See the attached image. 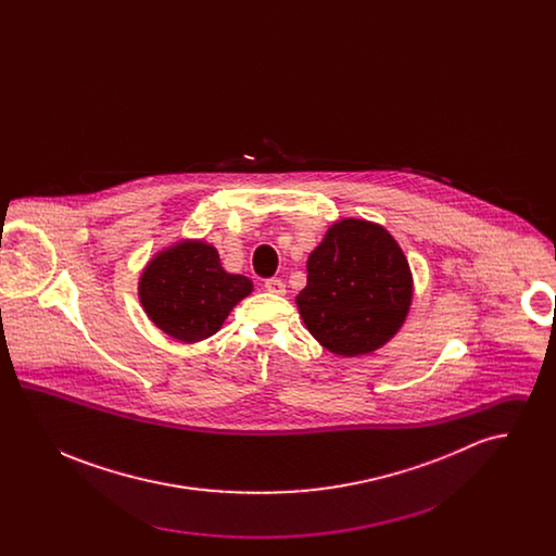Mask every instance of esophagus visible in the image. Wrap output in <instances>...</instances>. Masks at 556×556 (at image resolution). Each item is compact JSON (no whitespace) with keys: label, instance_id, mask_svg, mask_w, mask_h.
<instances>
[{"label":"esophagus","instance_id":"obj_1","mask_svg":"<svg viewBox=\"0 0 556 556\" xmlns=\"http://www.w3.org/2000/svg\"><path fill=\"white\" fill-rule=\"evenodd\" d=\"M265 290L275 295H286V283L281 279H266Z\"/></svg>","mask_w":556,"mask_h":556}]
</instances>
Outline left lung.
<instances>
[{
	"mask_svg": "<svg viewBox=\"0 0 556 556\" xmlns=\"http://www.w3.org/2000/svg\"><path fill=\"white\" fill-rule=\"evenodd\" d=\"M308 283L295 295L318 344L338 356H363L388 344L413 302L408 261L377 223L342 218L311 252Z\"/></svg>",
	"mask_w": 556,
	"mask_h": 556,
	"instance_id": "8db88e82",
	"label": "left lung"
}]
</instances>
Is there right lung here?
<instances>
[{
	"mask_svg": "<svg viewBox=\"0 0 556 556\" xmlns=\"http://www.w3.org/2000/svg\"><path fill=\"white\" fill-rule=\"evenodd\" d=\"M252 290V281L227 273L216 248L202 239H181L160 250L137 286L148 318L160 331L186 344L214 336Z\"/></svg>",
	"mask_w": 556,
	"mask_h": 556,
	"instance_id": "1",
	"label": "right lung"
}]
</instances>
